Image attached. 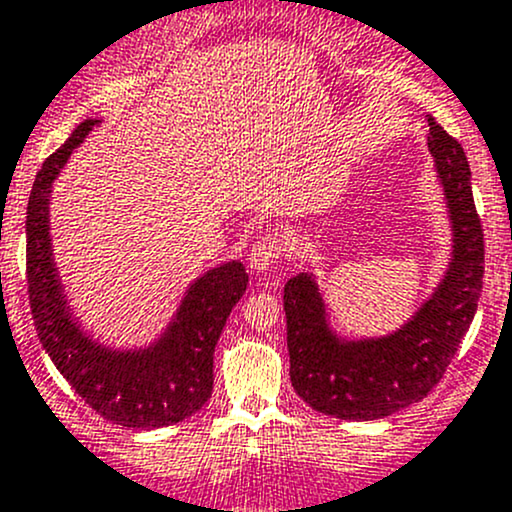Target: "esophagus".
<instances>
[{
	"mask_svg": "<svg viewBox=\"0 0 512 512\" xmlns=\"http://www.w3.org/2000/svg\"><path fill=\"white\" fill-rule=\"evenodd\" d=\"M284 250H287V242L279 238L277 233L262 235L250 250V267L257 272L270 270L272 265H277V262L282 260Z\"/></svg>",
	"mask_w": 512,
	"mask_h": 512,
	"instance_id": "1",
	"label": "esophagus"
}]
</instances>
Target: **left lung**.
<instances>
[{"label":"left lung","mask_w":512,"mask_h":512,"mask_svg":"<svg viewBox=\"0 0 512 512\" xmlns=\"http://www.w3.org/2000/svg\"><path fill=\"white\" fill-rule=\"evenodd\" d=\"M429 122V152L449 208L454 252L449 270L422 309L383 338L341 341L328 326L314 277L301 272L284 284L289 378L316 412L351 422L390 417L429 395L459 351L483 289V228L471 193L464 147Z\"/></svg>","instance_id":"obj_1"}]
</instances>
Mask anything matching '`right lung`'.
<instances>
[{
  "label": "right lung",
  "mask_w": 512,
  "mask_h": 512,
  "mask_svg": "<svg viewBox=\"0 0 512 512\" xmlns=\"http://www.w3.org/2000/svg\"><path fill=\"white\" fill-rule=\"evenodd\" d=\"M100 120H85L43 161L26 208V284L36 333L53 365L100 417L122 427L159 429L201 410L213 392V351L230 311L247 289L242 262L208 270L186 292L154 346L112 351L75 324L53 265L48 235L51 184Z\"/></svg>",
  "instance_id": "obj_1"
}]
</instances>
